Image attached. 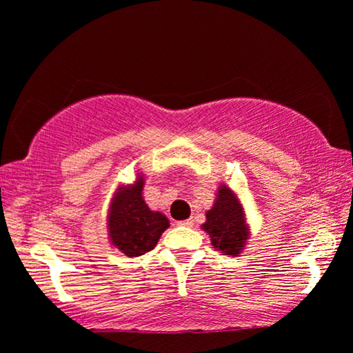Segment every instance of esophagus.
Here are the masks:
<instances>
[{"mask_svg": "<svg viewBox=\"0 0 353 353\" xmlns=\"http://www.w3.org/2000/svg\"><path fill=\"white\" fill-rule=\"evenodd\" d=\"M192 225H194V223H192V220H183V221H178V226H186V228H191Z\"/></svg>", "mask_w": 353, "mask_h": 353, "instance_id": "esophagus-1", "label": "esophagus"}]
</instances>
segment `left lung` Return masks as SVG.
<instances>
[{
    "mask_svg": "<svg viewBox=\"0 0 353 353\" xmlns=\"http://www.w3.org/2000/svg\"><path fill=\"white\" fill-rule=\"evenodd\" d=\"M201 228L209 234L210 244L223 255L238 257L250 238V226L239 196L228 185L220 183L214 205L205 212Z\"/></svg>",
    "mask_w": 353,
    "mask_h": 353,
    "instance_id": "left-lung-1",
    "label": "left lung"
}]
</instances>
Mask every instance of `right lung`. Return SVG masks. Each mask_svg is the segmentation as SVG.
Segmentation results:
<instances>
[{
	"label": "right lung",
	"instance_id": "obj_1",
	"mask_svg": "<svg viewBox=\"0 0 353 353\" xmlns=\"http://www.w3.org/2000/svg\"><path fill=\"white\" fill-rule=\"evenodd\" d=\"M144 175L137 173L132 185H119L108 210V238L127 257H139L156 248L170 221L151 210L143 197Z\"/></svg>",
	"mask_w": 353,
	"mask_h": 353
}]
</instances>
